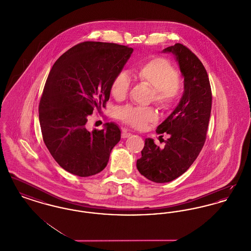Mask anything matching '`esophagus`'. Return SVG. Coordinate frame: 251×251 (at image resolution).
Segmentation results:
<instances>
[{
  "label": "esophagus",
  "mask_w": 251,
  "mask_h": 251,
  "mask_svg": "<svg viewBox=\"0 0 251 251\" xmlns=\"http://www.w3.org/2000/svg\"><path fill=\"white\" fill-rule=\"evenodd\" d=\"M131 132H128L127 131H122V133H121V137H122L123 139L128 138V137H129V136H131Z\"/></svg>",
  "instance_id": "1"
}]
</instances>
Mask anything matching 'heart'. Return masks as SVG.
I'll return each mask as SVG.
<instances>
[{
	"label": "heart",
	"mask_w": 251,
	"mask_h": 251,
	"mask_svg": "<svg viewBox=\"0 0 251 251\" xmlns=\"http://www.w3.org/2000/svg\"><path fill=\"white\" fill-rule=\"evenodd\" d=\"M132 75L138 83L152 87L151 100L159 107L168 110L178 102L181 94V80L169 61L163 57H151L135 69ZM130 85L127 74L118 73L111 84V95L119 101L123 100L129 93ZM118 116L123 123L135 129H145L157 120V114L151 107L127 105L120 108Z\"/></svg>",
	"instance_id": "obj_1"
}]
</instances>
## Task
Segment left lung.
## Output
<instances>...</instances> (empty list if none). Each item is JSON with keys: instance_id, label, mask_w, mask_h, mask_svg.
<instances>
[{"instance_id": "1", "label": "left lung", "mask_w": 251, "mask_h": 251, "mask_svg": "<svg viewBox=\"0 0 251 251\" xmlns=\"http://www.w3.org/2000/svg\"><path fill=\"white\" fill-rule=\"evenodd\" d=\"M164 51L175 54L179 62L184 92L178 106L156 129L158 134L170 135L165 147L147 138L136 162L141 175L159 183L177 179L191 167L205 143L212 109L211 84L201 61L180 43Z\"/></svg>"}]
</instances>
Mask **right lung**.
<instances>
[{"instance_id": "add662e5", "label": "right lung", "mask_w": 251, "mask_h": 251, "mask_svg": "<svg viewBox=\"0 0 251 251\" xmlns=\"http://www.w3.org/2000/svg\"><path fill=\"white\" fill-rule=\"evenodd\" d=\"M133 49L116 43L84 41L68 50L53 64L39 101L43 141L60 167L88 177L107 166L120 142V128L86 129L87 117L106 107L114 77Z\"/></svg>"}]
</instances>
